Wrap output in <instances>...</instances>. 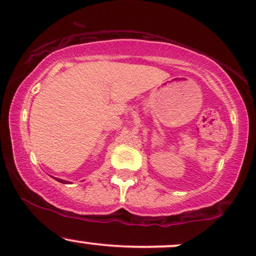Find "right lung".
Listing matches in <instances>:
<instances>
[{"mask_svg": "<svg viewBox=\"0 0 256 256\" xmlns=\"http://www.w3.org/2000/svg\"><path fill=\"white\" fill-rule=\"evenodd\" d=\"M58 182H62V184H66V180H62V178H56Z\"/></svg>", "mask_w": 256, "mask_h": 256, "instance_id": "add662e5", "label": "right lung"}]
</instances>
